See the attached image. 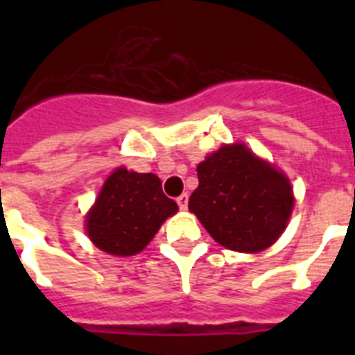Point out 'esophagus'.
<instances>
[{
    "instance_id": "esophagus-1",
    "label": "esophagus",
    "mask_w": 355,
    "mask_h": 355,
    "mask_svg": "<svg viewBox=\"0 0 355 355\" xmlns=\"http://www.w3.org/2000/svg\"><path fill=\"white\" fill-rule=\"evenodd\" d=\"M177 205L180 210H186L188 208V193H182L180 197H177Z\"/></svg>"
}]
</instances>
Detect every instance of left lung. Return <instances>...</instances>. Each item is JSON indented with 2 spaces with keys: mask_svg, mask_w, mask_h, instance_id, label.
Masks as SVG:
<instances>
[{
  "mask_svg": "<svg viewBox=\"0 0 355 355\" xmlns=\"http://www.w3.org/2000/svg\"><path fill=\"white\" fill-rule=\"evenodd\" d=\"M188 208L223 247L259 252L278 239L293 210L286 175L243 144L225 145L197 166Z\"/></svg>",
  "mask_w": 355,
  "mask_h": 355,
  "instance_id": "left-lung-1",
  "label": "left lung"
}]
</instances>
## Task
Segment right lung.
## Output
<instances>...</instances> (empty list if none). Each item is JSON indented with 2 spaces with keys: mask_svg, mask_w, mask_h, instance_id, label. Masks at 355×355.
<instances>
[{
  "mask_svg": "<svg viewBox=\"0 0 355 355\" xmlns=\"http://www.w3.org/2000/svg\"><path fill=\"white\" fill-rule=\"evenodd\" d=\"M177 210V202L166 197L156 175L119 167L107 178L86 217V232L105 252L132 256Z\"/></svg>",
  "mask_w": 355,
  "mask_h": 355,
  "instance_id": "1",
  "label": "right lung"
}]
</instances>
